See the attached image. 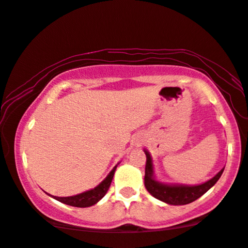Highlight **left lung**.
I'll use <instances>...</instances> for the list:
<instances>
[{
  "label": "left lung",
  "instance_id": "obj_1",
  "mask_svg": "<svg viewBox=\"0 0 248 248\" xmlns=\"http://www.w3.org/2000/svg\"><path fill=\"white\" fill-rule=\"evenodd\" d=\"M144 154L147 155L145 162V175H144V186L147 191L154 198L171 205H184L188 204L209 191L213 185L218 182L223 172V167L216 176L205 183L198 185H185V184H166L155 179V167L152 157L147 149H144Z\"/></svg>",
  "mask_w": 248,
  "mask_h": 248
}]
</instances>
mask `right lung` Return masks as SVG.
I'll return each instance as SVG.
<instances>
[{
  "instance_id": "1",
  "label": "right lung",
  "mask_w": 248,
  "mask_h": 248,
  "mask_svg": "<svg viewBox=\"0 0 248 248\" xmlns=\"http://www.w3.org/2000/svg\"><path fill=\"white\" fill-rule=\"evenodd\" d=\"M118 165V164H117ZM117 165L111 169V171L107 175V177L104 179L103 182L100 183L99 185H97L94 188H91L89 191H86L83 193H80V194L73 195V196H65V198H60V196H54L50 195L53 199L57 200V201L64 203V204L71 205V206H77V208H88V206H91L96 204L97 202H99L101 199L104 198L105 194H106L108 188L111 184V181H113L115 170H116Z\"/></svg>"
}]
</instances>
